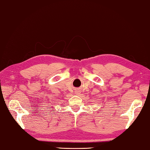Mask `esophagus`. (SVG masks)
<instances>
[{
    "label": "esophagus",
    "instance_id": "esophagus-1",
    "mask_svg": "<svg viewBox=\"0 0 150 150\" xmlns=\"http://www.w3.org/2000/svg\"><path fill=\"white\" fill-rule=\"evenodd\" d=\"M76 94H79V91H76Z\"/></svg>",
    "mask_w": 150,
    "mask_h": 150
}]
</instances>
